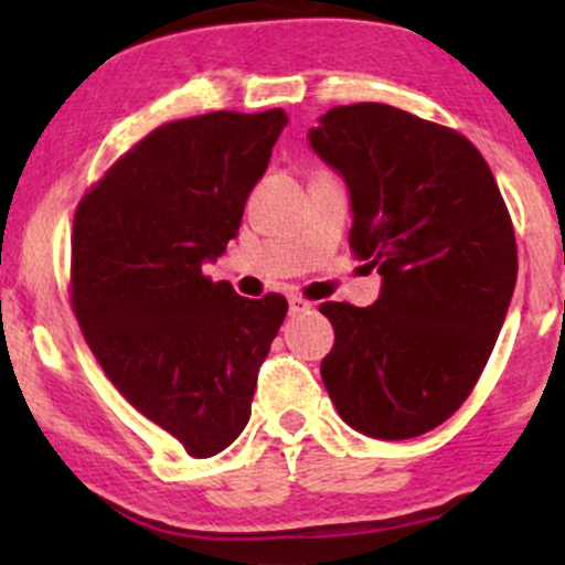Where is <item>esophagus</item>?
<instances>
[{
  "label": "esophagus",
  "instance_id": "34e87169",
  "mask_svg": "<svg viewBox=\"0 0 565 565\" xmlns=\"http://www.w3.org/2000/svg\"><path fill=\"white\" fill-rule=\"evenodd\" d=\"M310 310V302L302 300V297H289V316H300V313H308Z\"/></svg>",
  "mask_w": 565,
  "mask_h": 565
}]
</instances>
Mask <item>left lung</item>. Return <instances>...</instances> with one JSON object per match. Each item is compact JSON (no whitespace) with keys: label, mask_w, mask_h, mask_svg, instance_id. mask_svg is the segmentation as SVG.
<instances>
[{"label":"left lung","mask_w":565,"mask_h":565,"mask_svg":"<svg viewBox=\"0 0 565 565\" xmlns=\"http://www.w3.org/2000/svg\"><path fill=\"white\" fill-rule=\"evenodd\" d=\"M310 148L350 191V246L382 276L369 308L323 302L334 348L321 380L340 417L380 440L451 417L508 316L515 233L494 174L468 138L385 103L337 106Z\"/></svg>","instance_id":"obj_1"}]
</instances>
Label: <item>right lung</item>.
<instances>
[{"mask_svg": "<svg viewBox=\"0 0 565 565\" xmlns=\"http://www.w3.org/2000/svg\"><path fill=\"white\" fill-rule=\"evenodd\" d=\"M287 127L281 108L170 121L84 193L71 236V305L116 391L196 459L249 423L257 372L287 300L212 281Z\"/></svg>", "mask_w": 565, "mask_h": 565, "instance_id": "1", "label": "right lung"}]
</instances>
